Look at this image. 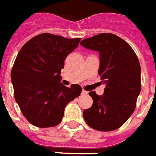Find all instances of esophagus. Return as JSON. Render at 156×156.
<instances>
[{
  "instance_id": "esophagus-1",
  "label": "esophagus",
  "mask_w": 156,
  "mask_h": 156,
  "mask_svg": "<svg viewBox=\"0 0 156 156\" xmlns=\"http://www.w3.org/2000/svg\"><path fill=\"white\" fill-rule=\"evenodd\" d=\"M87 94H88V92L87 91H85V90H83V91H82V95H87Z\"/></svg>"
}]
</instances>
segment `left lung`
I'll return each instance as SVG.
<instances>
[{"mask_svg": "<svg viewBox=\"0 0 156 156\" xmlns=\"http://www.w3.org/2000/svg\"><path fill=\"white\" fill-rule=\"evenodd\" d=\"M80 44L99 52L98 73L105 84L102 96L89 92L93 104L83 111L84 120L96 130L118 129L133 115L141 92L138 58L128 42L112 33H100Z\"/></svg>", "mask_w": 156, "mask_h": 156, "instance_id": "obj_1", "label": "left lung"}]
</instances>
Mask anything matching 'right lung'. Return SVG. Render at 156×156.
Instances as JSON below:
<instances>
[{"instance_id":"add662e5","label":"right lung","mask_w":156,"mask_h":156,"mask_svg":"<svg viewBox=\"0 0 156 156\" xmlns=\"http://www.w3.org/2000/svg\"><path fill=\"white\" fill-rule=\"evenodd\" d=\"M80 40L41 33L18 53L10 77L15 101L31 124L38 128L58 125L65 106L82 92L78 84L67 87L60 83L65 58Z\"/></svg>"}]
</instances>
